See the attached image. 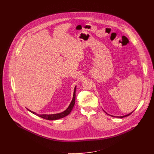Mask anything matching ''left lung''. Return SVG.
I'll list each match as a JSON object with an SVG mask.
<instances>
[{"instance_id":"8db88e82","label":"left lung","mask_w":154,"mask_h":154,"mask_svg":"<svg viewBox=\"0 0 154 154\" xmlns=\"http://www.w3.org/2000/svg\"><path fill=\"white\" fill-rule=\"evenodd\" d=\"M105 112V111H104ZM133 112V111L132 112H131V113H129V114H127V115H125V116H117V117H117V118H123V117H127V116H130L132 113ZM112 116V117H114V116Z\"/></svg>"}]
</instances>
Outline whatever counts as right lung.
I'll return each instance as SVG.
<instances>
[{"mask_svg":"<svg viewBox=\"0 0 154 154\" xmlns=\"http://www.w3.org/2000/svg\"><path fill=\"white\" fill-rule=\"evenodd\" d=\"M76 87H75L74 88V95H73V98L72 100L70 103V105L69 106V107L67 108V109L66 110H64L62 112L60 113H58V114H37V113L31 111L30 110L27 109L29 112H30L32 114H34L40 117L43 118L44 119L46 120H58L60 119H62L63 117H65L66 116H68L70 113L71 112V111L72 110L73 108L74 107L75 105V92H76Z\"/></svg>","mask_w":154,"mask_h":154,"instance_id":"add662e5","label":"right lung"}]
</instances>
